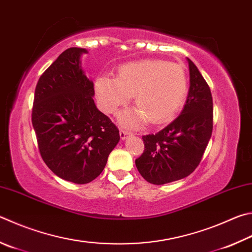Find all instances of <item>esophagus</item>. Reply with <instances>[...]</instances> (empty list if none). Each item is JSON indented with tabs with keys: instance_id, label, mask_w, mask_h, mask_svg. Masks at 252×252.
Returning a JSON list of instances; mask_svg holds the SVG:
<instances>
[{
	"instance_id": "esophagus-1",
	"label": "esophagus",
	"mask_w": 252,
	"mask_h": 252,
	"mask_svg": "<svg viewBox=\"0 0 252 252\" xmlns=\"http://www.w3.org/2000/svg\"><path fill=\"white\" fill-rule=\"evenodd\" d=\"M129 134H130V132H127L126 130H120V138H121V140H126Z\"/></svg>"
}]
</instances>
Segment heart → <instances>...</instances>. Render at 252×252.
I'll return each instance as SVG.
<instances>
[{
    "label": "heart",
    "mask_w": 252,
    "mask_h": 252,
    "mask_svg": "<svg viewBox=\"0 0 252 252\" xmlns=\"http://www.w3.org/2000/svg\"><path fill=\"white\" fill-rule=\"evenodd\" d=\"M187 85L183 66L163 59H144L123 63L116 78L99 76L94 80V94L106 113H116L133 95L138 109L123 114L122 121L129 126H141L146 119L153 125H161L182 107Z\"/></svg>",
    "instance_id": "heart-1"
}]
</instances>
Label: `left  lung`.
Listing matches in <instances>:
<instances>
[{
    "label": "left lung",
    "mask_w": 252,
    "mask_h": 252,
    "mask_svg": "<svg viewBox=\"0 0 252 252\" xmlns=\"http://www.w3.org/2000/svg\"><path fill=\"white\" fill-rule=\"evenodd\" d=\"M189 67V90L180 116L158 133L143 135L144 152L135 159L138 171L151 184L182 180L195 171L213 132V97L195 63Z\"/></svg>",
    "instance_id": "obj_1"
}]
</instances>
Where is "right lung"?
Here are the masks:
<instances>
[{
    "label": "right lung",
    "instance_id": "add662e5",
    "mask_svg": "<svg viewBox=\"0 0 252 252\" xmlns=\"http://www.w3.org/2000/svg\"><path fill=\"white\" fill-rule=\"evenodd\" d=\"M85 48L59 55L36 85L32 123L39 153L63 180L87 184L98 177L120 134L94 101V82L85 75Z\"/></svg>",
    "mask_w": 252,
    "mask_h": 252
}]
</instances>
